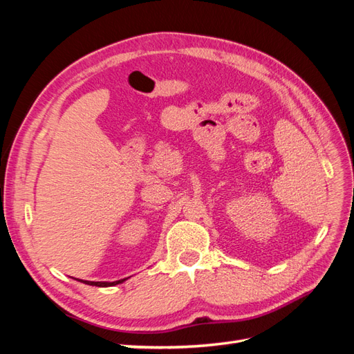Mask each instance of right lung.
<instances>
[{
    "instance_id": "add662e5",
    "label": "right lung",
    "mask_w": 354,
    "mask_h": 354,
    "mask_svg": "<svg viewBox=\"0 0 354 354\" xmlns=\"http://www.w3.org/2000/svg\"><path fill=\"white\" fill-rule=\"evenodd\" d=\"M125 279H121V281H115V282H90V281H81L87 285H93V286H113V285H118V283H122Z\"/></svg>"
}]
</instances>
